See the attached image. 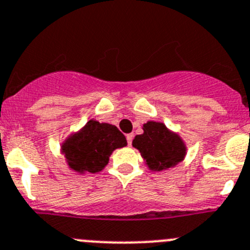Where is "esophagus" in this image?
Masks as SVG:
<instances>
[{
	"label": "esophagus",
	"mask_w": 250,
	"mask_h": 250,
	"mask_svg": "<svg viewBox=\"0 0 250 250\" xmlns=\"http://www.w3.org/2000/svg\"><path fill=\"white\" fill-rule=\"evenodd\" d=\"M133 138H134V134H133V133H130V134H127V142H128V145H132Z\"/></svg>",
	"instance_id": "esophagus-1"
}]
</instances>
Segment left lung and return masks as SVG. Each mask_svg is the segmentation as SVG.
<instances>
[{"label":"left lung","mask_w":250,"mask_h":250,"mask_svg":"<svg viewBox=\"0 0 250 250\" xmlns=\"http://www.w3.org/2000/svg\"><path fill=\"white\" fill-rule=\"evenodd\" d=\"M143 134L135 135L132 145L139 150L150 169L162 171L184 159L186 145L164 123L150 121L143 125Z\"/></svg>","instance_id":"left-lung-1"}]
</instances>
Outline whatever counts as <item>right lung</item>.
I'll use <instances>...</instances> for the list:
<instances>
[{"instance_id":"add662e5","label":"right lung","mask_w":250,"mask_h":250,"mask_svg":"<svg viewBox=\"0 0 250 250\" xmlns=\"http://www.w3.org/2000/svg\"><path fill=\"white\" fill-rule=\"evenodd\" d=\"M127 145V139L117 127L89 121L81 132L71 135L62 145L69 167L77 172L101 171L117 147Z\"/></svg>"}]
</instances>
